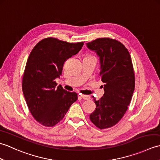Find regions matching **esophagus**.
<instances>
[{"instance_id": "esophagus-1", "label": "esophagus", "mask_w": 160, "mask_h": 160, "mask_svg": "<svg viewBox=\"0 0 160 160\" xmlns=\"http://www.w3.org/2000/svg\"><path fill=\"white\" fill-rule=\"evenodd\" d=\"M80 96H81V98H82V99H84V100H90V99H91V96H88V95H83V94H81V95H80Z\"/></svg>"}]
</instances>
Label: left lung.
<instances>
[{
    "label": "left lung",
    "instance_id": "left-lung-1",
    "mask_svg": "<svg viewBox=\"0 0 160 160\" xmlns=\"http://www.w3.org/2000/svg\"><path fill=\"white\" fill-rule=\"evenodd\" d=\"M99 57L104 93L94 98L96 110L90 120L100 129L113 127L127 111L135 89V75L130 53L123 44L110 38H98L87 43Z\"/></svg>",
    "mask_w": 160,
    "mask_h": 160
}]
</instances>
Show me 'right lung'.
Segmentation results:
<instances>
[{
    "instance_id": "right-lung-1",
    "label": "right lung",
    "mask_w": 160,
    "mask_h": 160,
    "mask_svg": "<svg viewBox=\"0 0 160 160\" xmlns=\"http://www.w3.org/2000/svg\"><path fill=\"white\" fill-rule=\"evenodd\" d=\"M84 43L56 38L42 40L29 54L22 78V92L33 117L45 127H53L78 100L75 92L58 86L65 61L76 55Z\"/></svg>"
}]
</instances>
